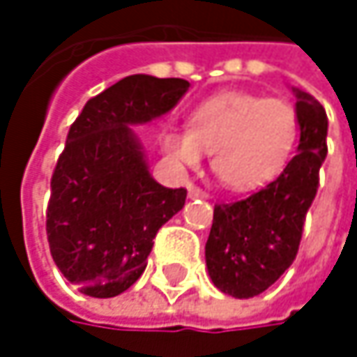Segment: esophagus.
<instances>
[{"label": "esophagus", "mask_w": 357, "mask_h": 357, "mask_svg": "<svg viewBox=\"0 0 357 357\" xmlns=\"http://www.w3.org/2000/svg\"><path fill=\"white\" fill-rule=\"evenodd\" d=\"M188 196L190 198H208V194L204 190H200L198 185H188Z\"/></svg>", "instance_id": "obj_1"}]
</instances>
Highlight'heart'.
Returning a JSON list of instances; mask_svg holds the SVG:
<instances>
[{
	"label": "heart",
	"mask_w": 357,
	"mask_h": 357,
	"mask_svg": "<svg viewBox=\"0 0 357 357\" xmlns=\"http://www.w3.org/2000/svg\"><path fill=\"white\" fill-rule=\"evenodd\" d=\"M300 117L291 103L244 91H225L200 101L190 128L161 134L165 155L179 167H198L211 151V167L227 188L248 192L279 178L294 157Z\"/></svg>",
	"instance_id": "obj_1"
}]
</instances>
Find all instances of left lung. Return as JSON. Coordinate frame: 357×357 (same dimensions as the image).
Instances as JSON below:
<instances>
[{"label":"left lung","mask_w":357,"mask_h":357,"mask_svg":"<svg viewBox=\"0 0 357 357\" xmlns=\"http://www.w3.org/2000/svg\"><path fill=\"white\" fill-rule=\"evenodd\" d=\"M294 95L300 117L298 155L275 181L242 200L217 204L213 213L206 268L215 287L231 298L262 294L291 266L319 190L328 119L312 95L300 89Z\"/></svg>","instance_id":"1"}]
</instances>
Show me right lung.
<instances>
[{
    "instance_id": "right-lung-1",
    "label": "right lung",
    "mask_w": 357,
    "mask_h": 357,
    "mask_svg": "<svg viewBox=\"0 0 357 357\" xmlns=\"http://www.w3.org/2000/svg\"><path fill=\"white\" fill-rule=\"evenodd\" d=\"M181 78L126 76L93 97L70 126L51 178L47 240L61 275L93 298L138 281L161 225L183 208L185 190L155 181L132 126L178 105Z\"/></svg>"
}]
</instances>
